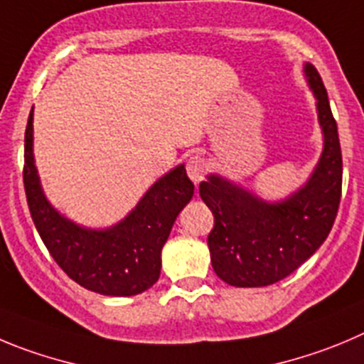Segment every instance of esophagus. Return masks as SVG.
Segmentation results:
<instances>
[{"label": "esophagus", "instance_id": "34e87169", "mask_svg": "<svg viewBox=\"0 0 364 364\" xmlns=\"http://www.w3.org/2000/svg\"><path fill=\"white\" fill-rule=\"evenodd\" d=\"M186 172H188L190 179H192L196 185L201 183L205 179L206 172H208V165H206V159L203 156H192V158L186 161Z\"/></svg>", "mask_w": 364, "mask_h": 364}]
</instances>
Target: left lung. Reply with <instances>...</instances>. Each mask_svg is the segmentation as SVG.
<instances>
[{"mask_svg": "<svg viewBox=\"0 0 364 364\" xmlns=\"http://www.w3.org/2000/svg\"><path fill=\"white\" fill-rule=\"evenodd\" d=\"M305 73L325 134L323 154L307 185L280 205H266L217 176L199 185L213 213L208 235L213 271L235 287H262L289 277L323 244L338 215L343 183L338 125L318 70L305 64Z\"/></svg>", "mask_w": 364, "mask_h": 364, "instance_id": "left-lung-1", "label": "left lung"}]
</instances>
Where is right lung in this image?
<instances>
[{
  "label": "right lung",
  "instance_id": "add662e5",
  "mask_svg": "<svg viewBox=\"0 0 364 364\" xmlns=\"http://www.w3.org/2000/svg\"><path fill=\"white\" fill-rule=\"evenodd\" d=\"M30 111L25 131V183L30 215L44 246L60 269L73 282L105 294L132 296L158 282L161 271V247L168 239L176 217L192 199L193 183L179 165L154 183L138 206L105 232H91L60 217L44 199L32 154Z\"/></svg>",
  "mask_w": 364,
  "mask_h": 364
}]
</instances>
